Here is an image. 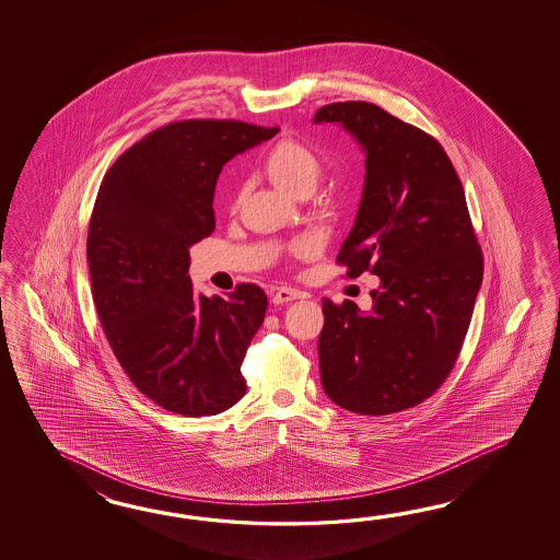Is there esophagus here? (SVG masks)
<instances>
[{
    "label": "esophagus",
    "mask_w": 560,
    "mask_h": 560,
    "mask_svg": "<svg viewBox=\"0 0 560 560\" xmlns=\"http://www.w3.org/2000/svg\"><path fill=\"white\" fill-rule=\"evenodd\" d=\"M298 298H304V294H302L300 290H294V288L282 285V288H278L275 294H272V302H275V304H288V302L298 300Z\"/></svg>",
    "instance_id": "esophagus-1"
}]
</instances>
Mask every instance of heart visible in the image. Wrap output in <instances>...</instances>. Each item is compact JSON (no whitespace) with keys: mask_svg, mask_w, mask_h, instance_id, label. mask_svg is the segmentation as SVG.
Masks as SVG:
<instances>
[{"mask_svg":"<svg viewBox=\"0 0 560 560\" xmlns=\"http://www.w3.org/2000/svg\"><path fill=\"white\" fill-rule=\"evenodd\" d=\"M266 172L278 188L302 196L314 190L322 174V162L318 154L306 143L285 138L276 142L266 155ZM296 256H308L314 252L312 240H298L292 244Z\"/></svg>","mask_w":560,"mask_h":560,"instance_id":"heart-1","label":"heart"}]
</instances>
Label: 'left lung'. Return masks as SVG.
<instances>
[{"mask_svg": "<svg viewBox=\"0 0 560 560\" xmlns=\"http://www.w3.org/2000/svg\"><path fill=\"white\" fill-rule=\"evenodd\" d=\"M366 152L357 222L336 256L346 278L378 276L372 310L322 300L320 376L350 412L384 417L424 402L465 345L485 260L465 188L441 142L370 102L322 106Z\"/></svg>", "mask_w": 560, "mask_h": 560, "instance_id": "1", "label": "left lung"}]
</instances>
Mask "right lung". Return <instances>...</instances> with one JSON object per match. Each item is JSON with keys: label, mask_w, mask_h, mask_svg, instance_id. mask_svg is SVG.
I'll use <instances>...</instances> for the list:
<instances>
[{"label": "right lung", "mask_w": 560, "mask_h": 560, "mask_svg": "<svg viewBox=\"0 0 560 560\" xmlns=\"http://www.w3.org/2000/svg\"><path fill=\"white\" fill-rule=\"evenodd\" d=\"M276 128L238 119H182L143 136L107 170L88 228L97 318L119 366L154 405L210 417L246 393L240 372L268 298L238 284L194 292L191 244L215 228L222 166Z\"/></svg>", "instance_id": "right-lung-1"}]
</instances>
